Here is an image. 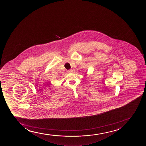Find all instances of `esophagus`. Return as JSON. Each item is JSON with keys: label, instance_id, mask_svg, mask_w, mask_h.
<instances>
[{"label": "esophagus", "instance_id": "esophagus-1", "mask_svg": "<svg viewBox=\"0 0 146 146\" xmlns=\"http://www.w3.org/2000/svg\"><path fill=\"white\" fill-rule=\"evenodd\" d=\"M68 73H71L73 72V70H72V69H70V70H68Z\"/></svg>", "mask_w": 146, "mask_h": 146}]
</instances>
